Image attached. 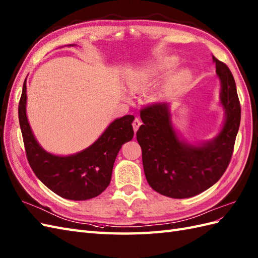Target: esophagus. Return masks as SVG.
<instances>
[{
	"instance_id": "obj_1",
	"label": "esophagus",
	"mask_w": 258,
	"mask_h": 258,
	"mask_svg": "<svg viewBox=\"0 0 258 258\" xmlns=\"http://www.w3.org/2000/svg\"><path fill=\"white\" fill-rule=\"evenodd\" d=\"M141 124H142L141 119H140L139 117H135V119L133 121V128H134V132H135V133L137 132V130H139V127L141 126Z\"/></svg>"
}]
</instances>
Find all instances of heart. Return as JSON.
I'll return each mask as SVG.
<instances>
[{
  "instance_id": "b5f03b06",
  "label": "heart",
  "mask_w": 258,
  "mask_h": 258,
  "mask_svg": "<svg viewBox=\"0 0 258 258\" xmlns=\"http://www.w3.org/2000/svg\"><path fill=\"white\" fill-rule=\"evenodd\" d=\"M175 63L176 62L172 58H167L164 60L143 66L132 77V79L130 80V87L134 90H139L143 87L151 85L153 81L158 79L161 75L169 71Z\"/></svg>"
}]
</instances>
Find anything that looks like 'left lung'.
Returning <instances> with one entry per match:
<instances>
[{
  "instance_id": "8db88e82",
  "label": "left lung",
  "mask_w": 258,
  "mask_h": 258,
  "mask_svg": "<svg viewBox=\"0 0 258 258\" xmlns=\"http://www.w3.org/2000/svg\"><path fill=\"white\" fill-rule=\"evenodd\" d=\"M221 81L225 121L212 141L192 145L179 139L171 124L169 104L152 103L141 110L143 125L136 133L144 172L158 194L183 199L206 191L222 177L234 149L241 105L234 78L227 66L212 57Z\"/></svg>"
}]
</instances>
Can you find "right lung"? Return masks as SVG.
Instances as JSON below:
<instances>
[{
    "mask_svg": "<svg viewBox=\"0 0 258 258\" xmlns=\"http://www.w3.org/2000/svg\"><path fill=\"white\" fill-rule=\"evenodd\" d=\"M26 79L19 103V119L26 157L34 173L52 192L69 200H88L110 184L115 158L124 143L134 136L133 115L113 121L92 145L83 151L57 156L47 153L36 141L26 116Z\"/></svg>",
    "mask_w": 258,
    "mask_h": 258,
    "instance_id": "add662e5",
    "label": "right lung"
}]
</instances>
